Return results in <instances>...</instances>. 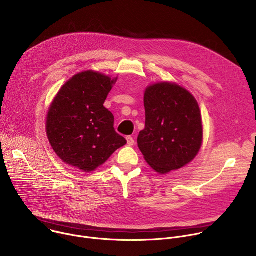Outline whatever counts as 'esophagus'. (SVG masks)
<instances>
[{"mask_svg":"<svg viewBox=\"0 0 256 256\" xmlns=\"http://www.w3.org/2000/svg\"><path fill=\"white\" fill-rule=\"evenodd\" d=\"M126 142H128V146H132L134 144V138H132V136H126Z\"/></svg>","mask_w":256,"mask_h":256,"instance_id":"esophagus-1","label":"esophagus"}]
</instances>
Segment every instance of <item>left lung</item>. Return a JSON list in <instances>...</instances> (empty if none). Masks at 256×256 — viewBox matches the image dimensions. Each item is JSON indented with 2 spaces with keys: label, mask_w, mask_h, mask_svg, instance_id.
Returning <instances> with one entry per match:
<instances>
[{
  "label": "left lung",
  "mask_w": 256,
  "mask_h": 256,
  "mask_svg": "<svg viewBox=\"0 0 256 256\" xmlns=\"http://www.w3.org/2000/svg\"><path fill=\"white\" fill-rule=\"evenodd\" d=\"M144 128L138 146L144 160L166 174L192 162L202 142V124L196 98L174 83H158L144 91Z\"/></svg>",
  "instance_id": "obj_1"
}]
</instances>
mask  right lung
Returning a JSON list of instances; mask_svg holds the SVG:
<instances>
[{
	"label": "right lung",
	"instance_id": "obj_1",
	"mask_svg": "<svg viewBox=\"0 0 256 256\" xmlns=\"http://www.w3.org/2000/svg\"><path fill=\"white\" fill-rule=\"evenodd\" d=\"M116 80L98 72H82L54 97L46 118V134L64 163L90 172L126 144L114 128V114L103 106Z\"/></svg>",
	"mask_w": 256,
	"mask_h": 256
}]
</instances>
